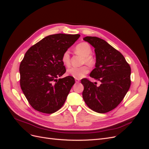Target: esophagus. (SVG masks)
Instances as JSON below:
<instances>
[{"mask_svg": "<svg viewBox=\"0 0 149 149\" xmlns=\"http://www.w3.org/2000/svg\"><path fill=\"white\" fill-rule=\"evenodd\" d=\"M75 81H76V83H79V81H80V79H79L76 78V79H75Z\"/></svg>", "mask_w": 149, "mask_h": 149, "instance_id": "34e87169", "label": "esophagus"}]
</instances>
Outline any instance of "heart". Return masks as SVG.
<instances>
[{
    "label": "heart",
    "mask_w": 149,
    "mask_h": 149,
    "mask_svg": "<svg viewBox=\"0 0 149 149\" xmlns=\"http://www.w3.org/2000/svg\"><path fill=\"white\" fill-rule=\"evenodd\" d=\"M75 51L78 54L83 56L82 60L83 64L86 63L88 65H93L94 64L95 60L91 55L92 48L88 43L82 42L78 44L75 47ZM62 61L67 66L70 65V55L69 51H66L63 54ZM89 71V68L86 65L81 67H71L67 70V74L73 76L74 78L78 79L82 78L84 75L87 74Z\"/></svg>",
    "instance_id": "1"
}]
</instances>
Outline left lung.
Segmentation results:
<instances>
[{
	"label": "left lung",
	"mask_w": 149,
	"mask_h": 149,
	"mask_svg": "<svg viewBox=\"0 0 149 149\" xmlns=\"http://www.w3.org/2000/svg\"><path fill=\"white\" fill-rule=\"evenodd\" d=\"M83 40L94 48L96 54L95 68L89 76L101 82L97 86L96 82L81 79L83 100L93 111L106 113L118 106L129 91L131 70L124 56L105 40L96 37Z\"/></svg>",
	"instance_id": "1"
}]
</instances>
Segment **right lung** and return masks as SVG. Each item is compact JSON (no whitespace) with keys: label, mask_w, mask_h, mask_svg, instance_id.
<instances>
[{"label":"right lung","mask_w":149,"mask_h":149,"mask_svg":"<svg viewBox=\"0 0 149 149\" xmlns=\"http://www.w3.org/2000/svg\"><path fill=\"white\" fill-rule=\"evenodd\" d=\"M80 35H51L31 47L20 63L21 89L33 109L52 114L64 104L75 83L68 76L62 61L63 53L73 45Z\"/></svg>","instance_id":"1"}]
</instances>
